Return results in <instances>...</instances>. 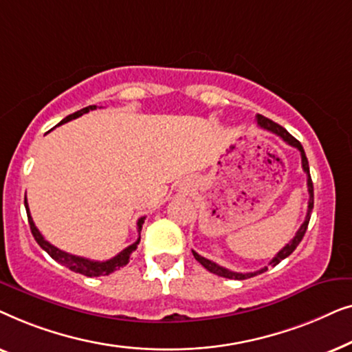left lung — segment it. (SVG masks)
<instances>
[{"label": "left lung", "mask_w": 352, "mask_h": 352, "mask_svg": "<svg viewBox=\"0 0 352 352\" xmlns=\"http://www.w3.org/2000/svg\"><path fill=\"white\" fill-rule=\"evenodd\" d=\"M256 122L259 126L263 129H267V131H271L274 134H277L278 138H282L283 141H285L288 146L292 147H296L298 151L301 153V165H302V171L306 173L307 176V192H309V201H307V213H306V219L305 223L301 224V228L298 229V232L295 234V237H293L290 242H288L285 247H283L280 252H278L276 256L271 259V263H269V266H277L278 263L282 261V259H285L287 256H290V254L295 252L298 245L305 237L306 234V229H307V224H309V219H311V213H312V208H314V186H312V179H311V175H309V163H307V158H306V153H305V148H302L301 142L298 141L292 136L290 133L287 131L285 128H282L280 124L274 123L272 120H269L266 117H263V115H256ZM192 253H194V258L199 261L201 266H204L206 271L216 274V276L219 277H226V278H235V280H245V278H250V277H254L258 276V274H263L267 271V266H264L263 269H259V271H254V272H234V271H229V269H226L223 266H219V264H216L213 261H210V259H206L204 256H200L199 253H195L194 250H192Z\"/></svg>", "instance_id": "left-lung-1"}]
</instances>
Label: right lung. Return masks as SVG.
<instances>
[{"instance_id":"obj_1","label":"right lung","mask_w":352,"mask_h":352,"mask_svg":"<svg viewBox=\"0 0 352 352\" xmlns=\"http://www.w3.org/2000/svg\"><path fill=\"white\" fill-rule=\"evenodd\" d=\"M89 110H96V105H89V107H85V109L78 110V112L69 115V117H65L59 124L70 122V120L78 118L83 113H88ZM23 204H25V210H27V216H28V224H30V230H32L33 237H35V240H36V243L40 245V247L45 250V252L50 254V256L54 259V261L62 264V266L69 267L70 271L83 274V276H86V277L109 276V274H112L113 271H117V269L126 266V264L129 263V258H131V253L138 248L139 240H141V235H139L136 242H134L133 245H129V247H126L124 250H122V252H120L117 256L110 258V259H107V261H91V259H88V258L75 256V254L62 252V250H59L57 247H54V245H51L50 242H47V240H45V237H43L40 230L36 229L35 223H33V219H32V216H30V210H28L27 197H25V200H23ZM144 219H146V216H144V218H139L138 219V232H141Z\"/></svg>"}]
</instances>
